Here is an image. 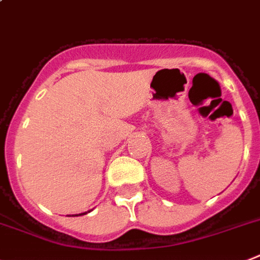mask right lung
Returning a JSON list of instances; mask_svg holds the SVG:
<instances>
[{"label": "right lung", "instance_id": "right-lung-1", "mask_svg": "<svg viewBox=\"0 0 260 260\" xmlns=\"http://www.w3.org/2000/svg\"><path fill=\"white\" fill-rule=\"evenodd\" d=\"M83 214H86V212L85 213H81V214H77V216H83Z\"/></svg>", "mask_w": 260, "mask_h": 260}]
</instances>
